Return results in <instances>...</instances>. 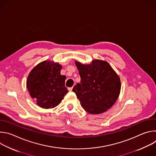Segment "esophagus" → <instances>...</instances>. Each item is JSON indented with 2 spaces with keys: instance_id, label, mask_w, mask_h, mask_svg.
<instances>
[{
  "instance_id": "esophagus-1",
  "label": "esophagus",
  "mask_w": 156,
  "mask_h": 156,
  "mask_svg": "<svg viewBox=\"0 0 156 156\" xmlns=\"http://www.w3.org/2000/svg\"><path fill=\"white\" fill-rule=\"evenodd\" d=\"M73 90V87H69V91H72Z\"/></svg>"
}]
</instances>
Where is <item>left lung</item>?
<instances>
[{
  "instance_id": "8db88e82",
  "label": "left lung",
  "mask_w": 156,
  "mask_h": 156,
  "mask_svg": "<svg viewBox=\"0 0 156 156\" xmlns=\"http://www.w3.org/2000/svg\"><path fill=\"white\" fill-rule=\"evenodd\" d=\"M81 77L73 91L81 107L91 114L107 111L116 102L120 94L119 76L105 61L94 60L89 65L76 62Z\"/></svg>"
}]
</instances>
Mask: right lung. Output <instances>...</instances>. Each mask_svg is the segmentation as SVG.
Wrapping results in <instances>:
<instances>
[{"label":"right lung","mask_w":156,"mask_h":156,"mask_svg":"<svg viewBox=\"0 0 156 156\" xmlns=\"http://www.w3.org/2000/svg\"><path fill=\"white\" fill-rule=\"evenodd\" d=\"M61 69L58 63L44 61L30 73L27 81L28 91L41 107H56L68 93L65 86L66 76L60 75Z\"/></svg>","instance_id":"add662e5"}]
</instances>
